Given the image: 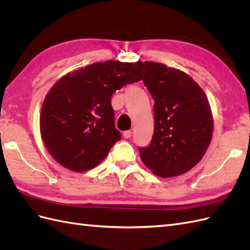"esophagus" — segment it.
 Instances as JSON below:
<instances>
[{"instance_id":"1","label":"esophagus","mask_w":250,"mask_h":250,"mask_svg":"<svg viewBox=\"0 0 250 250\" xmlns=\"http://www.w3.org/2000/svg\"><path fill=\"white\" fill-rule=\"evenodd\" d=\"M131 135H132V132H131L130 130H126V131H124V132H123V137H124L125 139H129V138H131Z\"/></svg>"}]
</instances>
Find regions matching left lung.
<instances>
[{
	"mask_svg": "<svg viewBox=\"0 0 250 250\" xmlns=\"http://www.w3.org/2000/svg\"><path fill=\"white\" fill-rule=\"evenodd\" d=\"M144 65V84L154 100V133L140 155L157 176H178L197 165L209 146L214 128L209 103L186 73L160 62Z\"/></svg>",
	"mask_w": 250,
	"mask_h": 250,
	"instance_id": "1",
	"label": "left lung"
}]
</instances>
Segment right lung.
Masks as SVG:
<instances>
[{"label": "right lung", "instance_id": "add662e5", "mask_svg": "<svg viewBox=\"0 0 250 250\" xmlns=\"http://www.w3.org/2000/svg\"><path fill=\"white\" fill-rule=\"evenodd\" d=\"M144 64L108 60L70 73L44 98L41 133L50 154L76 172L95 168L121 140L111 97L126 84L142 80Z\"/></svg>", "mask_w": 250, "mask_h": 250}]
</instances>
